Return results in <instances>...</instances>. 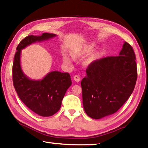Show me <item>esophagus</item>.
<instances>
[{
	"label": "esophagus",
	"instance_id": "esophagus-1",
	"mask_svg": "<svg viewBox=\"0 0 148 148\" xmlns=\"http://www.w3.org/2000/svg\"><path fill=\"white\" fill-rule=\"evenodd\" d=\"M74 79L75 82H79L80 81V79H81V78H80V77L78 76V75H75L74 76Z\"/></svg>",
	"mask_w": 148,
	"mask_h": 148
}]
</instances>
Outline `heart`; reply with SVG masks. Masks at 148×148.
I'll return each mask as SVG.
<instances>
[{
    "label": "heart",
    "instance_id": "b5f03b06",
    "mask_svg": "<svg viewBox=\"0 0 148 148\" xmlns=\"http://www.w3.org/2000/svg\"><path fill=\"white\" fill-rule=\"evenodd\" d=\"M94 48H95V44L91 43L87 45V46L82 47H78V48H74L73 49H72L71 51V53L72 57L74 59H78L79 58L82 57L83 56H84L87 53H88L92 51ZM63 62L66 65H70L71 63V60L69 58L68 56L63 55ZM91 63V60H88L87 61V64H90Z\"/></svg>",
    "mask_w": 148,
    "mask_h": 148
}]
</instances>
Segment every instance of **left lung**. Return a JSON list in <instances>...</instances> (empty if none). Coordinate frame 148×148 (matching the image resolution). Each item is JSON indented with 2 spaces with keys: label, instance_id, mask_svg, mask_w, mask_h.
Here are the masks:
<instances>
[{
  "label": "left lung",
  "instance_id": "obj_1",
  "mask_svg": "<svg viewBox=\"0 0 148 148\" xmlns=\"http://www.w3.org/2000/svg\"><path fill=\"white\" fill-rule=\"evenodd\" d=\"M135 54L124 42L118 56L94 61L82 80L83 105L93 119L114 114L130 97L137 78Z\"/></svg>",
  "mask_w": 148,
  "mask_h": 148
}]
</instances>
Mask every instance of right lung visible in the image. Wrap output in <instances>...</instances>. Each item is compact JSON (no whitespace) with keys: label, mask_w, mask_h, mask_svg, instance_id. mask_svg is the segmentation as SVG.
<instances>
[{"label":"right lung","mask_w":148,"mask_h":148,"mask_svg":"<svg viewBox=\"0 0 148 148\" xmlns=\"http://www.w3.org/2000/svg\"><path fill=\"white\" fill-rule=\"evenodd\" d=\"M56 36L49 33L27 36L18 44L13 60L12 76L16 92L29 109L41 116H52L60 109L66 91L72 85L71 76L67 72L56 71L48 73L42 79H31L21 68V50L34 42L47 41Z\"/></svg>","instance_id":"obj_1"}]
</instances>
